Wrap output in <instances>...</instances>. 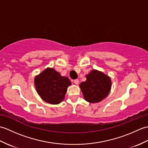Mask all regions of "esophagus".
<instances>
[{
    "instance_id": "esophagus-1",
    "label": "esophagus",
    "mask_w": 148,
    "mask_h": 148,
    "mask_svg": "<svg viewBox=\"0 0 148 148\" xmlns=\"http://www.w3.org/2000/svg\"><path fill=\"white\" fill-rule=\"evenodd\" d=\"M74 83L76 84H79V80H78V79H75V80H74Z\"/></svg>"
}]
</instances>
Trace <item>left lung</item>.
<instances>
[{
  "mask_svg": "<svg viewBox=\"0 0 148 148\" xmlns=\"http://www.w3.org/2000/svg\"><path fill=\"white\" fill-rule=\"evenodd\" d=\"M85 76L86 80L79 84L84 100L90 103L102 101L111 91V77L95 69H93Z\"/></svg>",
  "mask_w": 148,
  "mask_h": 148,
  "instance_id": "8db88e82",
  "label": "left lung"
}]
</instances>
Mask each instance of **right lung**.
<instances>
[{"instance_id": "1", "label": "right lung", "mask_w": 148, "mask_h": 148, "mask_svg": "<svg viewBox=\"0 0 148 148\" xmlns=\"http://www.w3.org/2000/svg\"><path fill=\"white\" fill-rule=\"evenodd\" d=\"M34 84L37 93L44 101L51 104H58L64 100L71 82L55 69L48 67L35 77Z\"/></svg>"}]
</instances>
